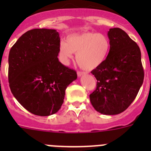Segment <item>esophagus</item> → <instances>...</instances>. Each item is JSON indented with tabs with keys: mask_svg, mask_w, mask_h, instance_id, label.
Listing matches in <instances>:
<instances>
[{
	"mask_svg": "<svg viewBox=\"0 0 151 151\" xmlns=\"http://www.w3.org/2000/svg\"><path fill=\"white\" fill-rule=\"evenodd\" d=\"M85 72H82V71H78V72H77V75H78V77L82 76V75H85Z\"/></svg>",
	"mask_w": 151,
	"mask_h": 151,
	"instance_id": "esophagus-1",
	"label": "esophagus"
}]
</instances>
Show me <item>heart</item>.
I'll return each mask as SVG.
<instances>
[{
	"label": "heart",
	"mask_w": 151,
	"mask_h": 151,
	"mask_svg": "<svg viewBox=\"0 0 151 151\" xmlns=\"http://www.w3.org/2000/svg\"><path fill=\"white\" fill-rule=\"evenodd\" d=\"M110 50V41L102 33L84 32L71 34L66 41H61L58 54L60 60L67 64L76 53V60L78 66L86 70H91L104 62Z\"/></svg>",
	"instance_id": "obj_1"
}]
</instances>
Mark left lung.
I'll use <instances>...</instances> for the list:
<instances>
[{"mask_svg": "<svg viewBox=\"0 0 151 151\" xmlns=\"http://www.w3.org/2000/svg\"><path fill=\"white\" fill-rule=\"evenodd\" d=\"M110 50L106 59L91 73L97 88L90 94L92 106L105 115L125 111L135 99L145 73L139 47L119 28L108 32Z\"/></svg>", "mask_w": 151, "mask_h": 151, "instance_id": "1", "label": "left lung"}]
</instances>
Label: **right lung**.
Wrapping results in <instances>:
<instances>
[{
  "label": "right lung",
  "instance_id": "1",
  "mask_svg": "<svg viewBox=\"0 0 151 151\" xmlns=\"http://www.w3.org/2000/svg\"><path fill=\"white\" fill-rule=\"evenodd\" d=\"M59 33L35 29L24 33L9 54L8 80L12 94L25 109L47 116L60 109L65 91L76 72L58 60Z\"/></svg>",
  "mask_w": 151,
  "mask_h": 151
}]
</instances>
